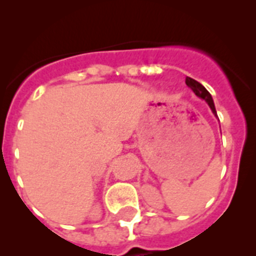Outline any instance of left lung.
Instances as JSON below:
<instances>
[{"label": "left lung", "instance_id": "left-lung-1", "mask_svg": "<svg viewBox=\"0 0 256 256\" xmlns=\"http://www.w3.org/2000/svg\"><path fill=\"white\" fill-rule=\"evenodd\" d=\"M186 84L190 88H191L192 91H194V94H196L198 97H200V98H202V100H205L208 102V105L210 106V108H212V114L216 115V106H214V101H212V94L208 92L206 88L204 87V86L201 84V83H198V80H195V79L190 78V76H186Z\"/></svg>", "mask_w": 256, "mask_h": 256}]
</instances>
